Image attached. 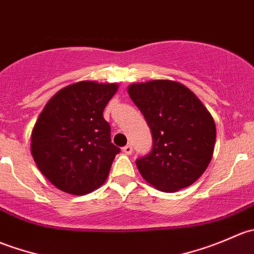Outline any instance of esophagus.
<instances>
[{"instance_id": "esophagus-1", "label": "esophagus", "mask_w": 254, "mask_h": 254, "mask_svg": "<svg viewBox=\"0 0 254 254\" xmlns=\"http://www.w3.org/2000/svg\"><path fill=\"white\" fill-rule=\"evenodd\" d=\"M123 152L125 153V155H131L132 153V146L131 145H127L123 147Z\"/></svg>"}]
</instances>
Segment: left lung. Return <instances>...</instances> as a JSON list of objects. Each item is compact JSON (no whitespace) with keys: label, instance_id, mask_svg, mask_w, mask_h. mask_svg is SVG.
<instances>
[{"label":"left lung","instance_id":"1","mask_svg":"<svg viewBox=\"0 0 254 254\" xmlns=\"http://www.w3.org/2000/svg\"><path fill=\"white\" fill-rule=\"evenodd\" d=\"M127 93L152 132V150L136 160L142 178L166 193L191 186L214 153L211 114L188 87L170 79L132 83Z\"/></svg>","mask_w":254,"mask_h":254}]
</instances>
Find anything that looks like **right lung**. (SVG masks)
Masks as SVG:
<instances>
[{
	"instance_id": "obj_1",
	"label": "right lung",
	"mask_w": 254,
	"mask_h": 254,
	"mask_svg": "<svg viewBox=\"0 0 254 254\" xmlns=\"http://www.w3.org/2000/svg\"><path fill=\"white\" fill-rule=\"evenodd\" d=\"M117 83L81 81L60 89L40 113L30 137L37 167L65 193L83 195L106 182L120 148L103 111Z\"/></svg>"
}]
</instances>
